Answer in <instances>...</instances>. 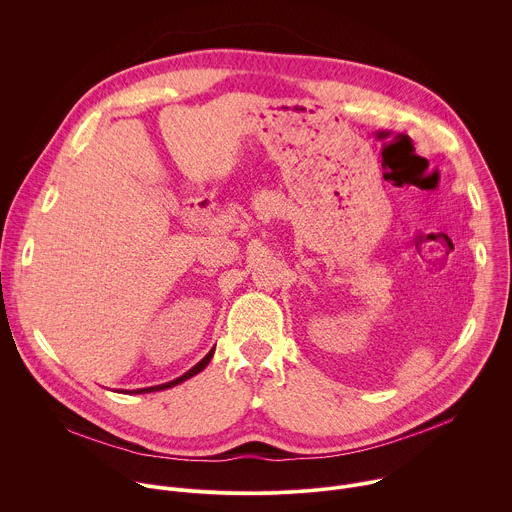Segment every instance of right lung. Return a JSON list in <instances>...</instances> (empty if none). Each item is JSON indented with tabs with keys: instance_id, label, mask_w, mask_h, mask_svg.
I'll return each mask as SVG.
<instances>
[{
	"instance_id": "right-lung-1",
	"label": "right lung",
	"mask_w": 512,
	"mask_h": 512,
	"mask_svg": "<svg viewBox=\"0 0 512 512\" xmlns=\"http://www.w3.org/2000/svg\"><path fill=\"white\" fill-rule=\"evenodd\" d=\"M212 354H214V348L200 360V362H196L194 367L188 371V373H184L182 377H178V379H174V381H170V383H164V385H156V387H143V389H135V391H131V395H141V393H156V391H164V389H172V387H176V385H180V383H184V381H188L190 377H194V375H198L200 371H204L206 369V364L210 362V358H212Z\"/></svg>"
}]
</instances>
